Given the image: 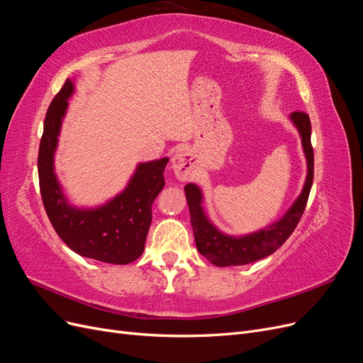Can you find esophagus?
<instances>
[{
  "mask_svg": "<svg viewBox=\"0 0 363 363\" xmlns=\"http://www.w3.org/2000/svg\"><path fill=\"white\" fill-rule=\"evenodd\" d=\"M172 169L175 177L182 182L192 179L196 172V164L189 152H179L172 159Z\"/></svg>",
  "mask_w": 363,
  "mask_h": 363,
  "instance_id": "34e87169",
  "label": "esophagus"
}]
</instances>
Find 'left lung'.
Wrapping results in <instances>:
<instances>
[{"label": "left lung", "instance_id": "left-lung-1", "mask_svg": "<svg viewBox=\"0 0 363 363\" xmlns=\"http://www.w3.org/2000/svg\"><path fill=\"white\" fill-rule=\"evenodd\" d=\"M291 119L295 127L298 128L301 136L304 155L307 159V179L303 192L280 221L247 236H227L219 232L207 219L201 207L203 195L199 186L194 183L184 186L196 248L213 265L239 267L267 257L286 242V239L292 235L295 227L298 225L313 182V148L311 144L312 125L309 115L304 112H292Z\"/></svg>", "mask_w": 363, "mask_h": 363}]
</instances>
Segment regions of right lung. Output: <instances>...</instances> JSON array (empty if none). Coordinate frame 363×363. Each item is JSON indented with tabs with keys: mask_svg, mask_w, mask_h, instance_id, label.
<instances>
[{
	"mask_svg": "<svg viewBox=\"0 0 363 363\" xmlns=\"http://www.w3.org/2000/svg\"><path fill=\"white\" fill-rule=\"evenodd\" d=\"M72 92L74 84L68 79L51 101L43 123L38 156L42 203L56 233L77 255L125 265L144 252L151 206L164 186L163 172L169 159L140 163L127 188L101 207L77 208L68 204L54 174V151Z\"/></svg>",
	"mask_w": 363,
	"mask_h": 363,
	"instance_id": "1",
	"label": "right lung"
}]
</instances>
